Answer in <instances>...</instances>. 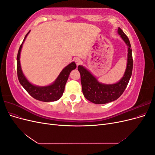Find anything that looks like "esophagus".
<instances>
[{"mask_svg":"<svg viewBox=\"0 0 155 155\" xmlns=\"http://www.w3.org/2000/svg\"><path fill=\"white\" fill-rule=\"evenodd\" d=\"M74 61L75 63H76V64H77V66H78V65L80 64L81 63V60L80 58H76L74 59Z\"/></svg>","mask_w":155,"mask_h":155,"instance_id":"esophagus-1","label":"esophagus"}]
</instances>
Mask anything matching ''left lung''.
<instances>
[{
  "mask_svg": "<svg viewBox=\"0 0 155 155\" xmlns=\"http://www.w3.org/2000/svg\"><path fill=\"white\" fill-rule=\"evenodd\" d=\"M118 34L125 43L129 46L127 64L122 79L117 83L112 85H104L97 81L96 78L82 66L78 68L81 75V83L83 95L87 100L96 104H104L118 99L124 93L128 85L132 75L133 60L132 50L129 38L121 28H118Z\"/></svg>",
  "mask_w": 155,
  "mask_h": 155,
  "instance_id": "8db88e82",
  "label": "left lung"
}]
</instances>
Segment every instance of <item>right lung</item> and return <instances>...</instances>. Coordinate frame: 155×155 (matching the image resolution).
<instances>
[{
  "mask_svg": "<svg viewBox=\"0 0 155 155\" xmlns=\"http://www.w3.org/2000/svg\"><path fill=\"white\" fill-rule=\"evenodd\" d=\"M28 31L26 35L24 40L18 49L17 57V77L21 85L25 88V90L29 94L32 96L35 100L41 101L48 102L54 101L58 100L62 96L63 92L64 91V87L68 80V76L70 72L72 70L76 68V64L74 62L69 64L67 67H65L62 72L60 73L59 76L56 79L55 81L51 85L47 87H37L31 85V84L27 80L22 74L20 64V54L23 42L25 41L26 36L29 34Z\"/></svg>",
  "mask_w": 155,
  "mask_h": 155,
  "instance_id": "add662e5",
  "label": "right lung"
}]
</instances>
